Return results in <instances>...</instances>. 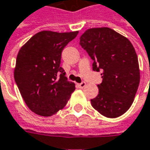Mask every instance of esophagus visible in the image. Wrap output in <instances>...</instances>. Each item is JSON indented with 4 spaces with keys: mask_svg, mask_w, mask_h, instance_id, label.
<instances>
[{
    "mask_svg": "<svg viewBox=\"0 0 150 150\" xmlns=\"http://www.w3.org/2000/svg\"><path fill=\"white\" fill-rule=\"evenodd\" d=\"M85 86H86V82H85V81H81V83H79V84H78V87H79V88H84Z\"/></svg>",
    "mask_w": 150,
    "mask_h": 150,
    "instance_id": "esophagus-1",
    "label": "esophagus"
}]
</instances>
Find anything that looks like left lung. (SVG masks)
Listing matches in <instances>:
<instances>
[{
  "mask_svg": "<svg viewBox=\"0 0 150 150\" xmlns=\"http://www.w3.org/2000/svg\"><path fill=\"white\" fill-rule=\"evenodd\" d=\"M80 45L102 72L93 107L107 117L123 115L132 105L140 82L138 59L128 38L108 27L92 28L80 38Z\"/></svg>",
  "mask_w": 150,
  "mask_h": 150,
  "instance_id": "obj_1",
  "label": "left lung"
}]
</instances>
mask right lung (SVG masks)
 <instances>
[{
    "instance_id": "1",
    "label": "right lung",
    "mask_w": 150,
    "mask_h": 150,
    "mask_svg": "<svg viewBox=\"0 0 150 150\" xmlns=\"http://www.w3.org/2000/svg\"><path fill=\"white\" fill-rule=\"evenodd\" d=\"M77 34L43 31L20 50L14 80L23 100L36 114L54 115L75 91V83L68 81L60 63L62 50Z\"/></svg>"
}]
</instances>
